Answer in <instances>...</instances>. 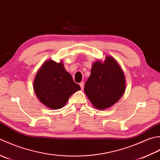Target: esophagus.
Returning a JSON list of instances; mask_svg holds the SVG:
<instances>
[{
  "instance_id": "esophagus-1",
  "label": "esophagus",
  "mask_w": 160,
  "mask_h": 160,
  "mask_svg": "<svg viewBox=\"0 0 160 160\" xmlns=\"http://www.w3.org/2000/svg\"><path fill=\"white\" fill-rule=\"evenodd\" d=\"M79 86H80V87H81V90H83V88H84V82H81L80 83V84H79Z\"/></svg>"
}]
</instances>
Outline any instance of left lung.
Wrapping results in <instances>:
<instances>
[{
    "label": "left lung",
    "mask_w": 160,
    "mask_h": 160,
    "mask_svg": "<svg viewBox=\"0 0 160 160\" xmlns=\"http://www.w3.org/2000/svg\"><path fill=\"white\" fill-rule=\"evenodd\" d=\"M123 72L117 61L107 56L103 62L92 64L84 92L94 108L105 110L117 103L126 90Z\"/></svg>",
    "instance_id": "left-lung-1"
}]
</instances>
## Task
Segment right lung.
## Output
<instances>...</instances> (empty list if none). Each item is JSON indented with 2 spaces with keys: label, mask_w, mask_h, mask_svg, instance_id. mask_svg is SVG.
<instances>
[{
  "label": "right lung",
  "mask_w": 160,
  "mask_h": 160,
  "mask_svg": "<svg viewBox=\"0 0 160 160\" xmlns=\"http://www.w3.org/2000/svg\"><path fill=\"white\" fill-rule=\"evenodd\" d=\"M34 90L40 102L51 109L63 108L70 97L81 90L61 61L48 60L37 72Z\"/></svg>",
  "instance_id": "1"
}]
</instances>
